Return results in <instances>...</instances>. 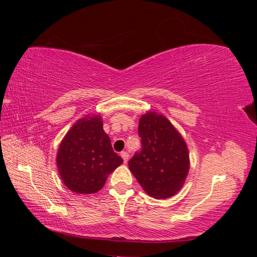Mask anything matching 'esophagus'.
I'll return each instance as SVG.
<instances>
[{
    "label": "esophagus",
    "instance_id": "1",
    "mask_svg": "<svg viewBox=\"0 0 257 257\" xmlns=\"http://www.w3.org/2000/svg\"><path fill=\"white\" fill-rule=\"evenodd\" d=\"M121 158L123 159L124 163H127V161H128V153H127V152H125V151L121 152Z\"/></svg>",
    "mask_w": 257,
    "mask_h": 257
}]
</instances>
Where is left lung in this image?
<instances>
[{
    "label": "left lung",
    "instance_id": "left-lung-1",
    "mask_svg": "<svg viewBox=\"0 0 257 257\" xmlns=\"http://www.w3.org/2000/svg\"><path fill=\"white\" fill-rule=\"evenodd\" d=\"M143 149L128 167L148 195L155 199L174 196L184 184L190 154L184 138L164 114L148 111L139 119Z\"/></svg>",
    "mask_w": 257,
    "mask_h": 257
}]
</instances>
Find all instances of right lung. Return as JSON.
<instances>
[{
  "label": "right lung",
  "instance_id": "right-lung-1",
  "mask_svg": "<svg viewBox=\"0 0 257 257\" xmlns=\"http://www.w3.org/2000/svg\"><path fill=\"white\" fill-rule=\"evenodd\" d=\"M122 163L103 130V118L95 113H89L74 123L57 153L62 181L77 194L98 192L108 176Z\"/></svg>",
  "mask_w": 257,
  "mask_h": 257
}]
</instances>
